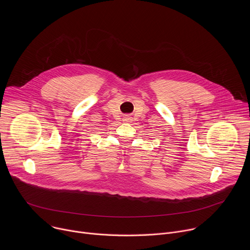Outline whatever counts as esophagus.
<instances>
[{
  "label": "esophagus",
  "instance_id": "34e87169",
  "mask_svg": "<svg viewBox=\"0 0 250 250\" xmlns=\"http://www.w3.org/2000/svg\"><path fill=\"white\" fill-rule=\"evenodd\" d=\"M129 120H130V118H128V117L125 118V121H129Z\"/></svg>",
  "mask_w": 250,
  "mask_h": 250
}]
</instances>
